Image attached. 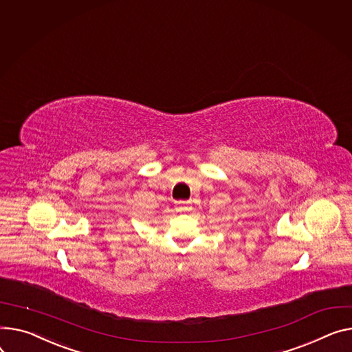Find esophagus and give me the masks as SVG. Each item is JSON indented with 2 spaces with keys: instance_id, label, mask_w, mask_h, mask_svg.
<instances>
[{
  "instance_id": "obj_1",
  "label": "esophagus",
  "mask_w": 352,
  "mask_h": 352,
  "mask_svg": "<svg viewBox=\"0 0 352 352\" xmlns=\"http://www.w3.org/2000/svg\"><path fill=\"white\" fill-rule=\"evenodd\" d=\"M188 208H190V202H179L177 206V210L182 212V210H188Z\"/></svg>"
}]
</instances>
